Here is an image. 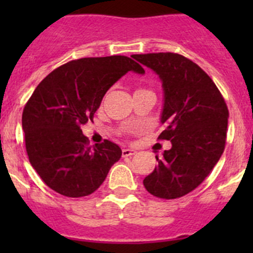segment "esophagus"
<instances>
[{
	"mask_svg": "<svg viewBox=\"0 0 253 253\" xmlns=\"http://www.w3.org/2000/svg\"><path fill=\"white\" fill-rule=\"evenodd\" d=\"M134 154H137V151L135 149H129V148H125L123 149V157H131Z\"/></svg>",
	"mask_w": 253,
	"mask_h": 253,
	"instance_id": "34e87169",
	"label": "esophagus"
}]
</instances>
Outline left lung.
Masks as SVG:
<instances>
[{
  "label": "left lung",
  "instance_id": "obj_1",
  "mask_svg": "<svg viewBox=\"0 0 253 253\" xmlns=\"http://www.w3.org/2000/svg\"><path fill=\"white\" fill-rule=\"evenodd\" d=\"M160 78L163 106L160 139L172 147L156 156L158 166L143 180L161 199L186 195L202 184L222 157L228 126L227 105L215 84L193 60L175 53L133 54Z\"/></svg>",
  "mask_w": 253,
  "mask_h": 253
}]
</instances>
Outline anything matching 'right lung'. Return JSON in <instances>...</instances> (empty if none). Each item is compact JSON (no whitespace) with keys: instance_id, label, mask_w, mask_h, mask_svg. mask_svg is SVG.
I'll use <instances>...</instances> for the list:
<instances>
[{"instance_id":"right-lung-1","label":"right lung","mask_w":253,"mask_h":253,"mask_svg":"<svg viewBox=\"0 0 253 253\" xmlns=\"http://www.w3.org/2000/svg\"><path fill=\"white\" fill-rule=\"evenodd\" d=\"M128 72L144 75L124 55L81 58L58 67L38 84L22 113L29 161L58 194L82 198L99 189L122 157L118 144L87 146L82 125L92 122L107 90Z\"/></svg>"}]
</instances>
